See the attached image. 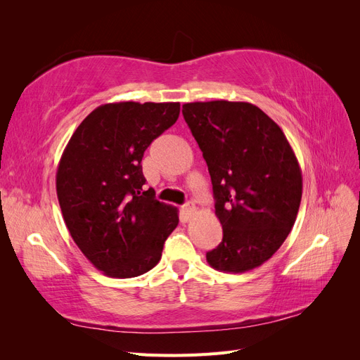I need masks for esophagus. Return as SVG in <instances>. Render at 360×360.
I'll return each mask as SVG.
<instances>
[{
    "instance_id": "34e87169",
    "label": "esophagus",
    "mask_w": 360,
    "mask_h": 360,
    "mask_svg": "<svg viewBox=\"0 0 360 360\" xmlns=\"http://www.w3.org/2000/svg\"><path fill=\"white\" fill-rule=\"evenodd\" d=\"M183 212L186 216H192V214H195V212H197V207H195L193 202H188L183 205Z\"/></svg>"
}]
</instances>
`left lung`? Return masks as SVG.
Returning <instances> with one entry per match:
<instances>
[{"label": "left lung", "mask_w": 360, "mask_h": 360, "mask_svg": "<svg viewBox=\"0 0 360 360\" xmlns=\"http://www.w3.org/2000/svg\"><path fill=\"white\" fill-rule=\"evenodd\" d=\"M181 112L209 167L224 231L207 263L226 274L259 267L284 243L302 200V171L288 139L248 102H192Z\"/></svg>", "instance_id": "obj_1"}]
</instances>
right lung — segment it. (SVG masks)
<instances>
[{
  "instance_id": "1",
  "label": "right lung",
  "mask_w": 360,
  "mask_h": 360,
  "mask_svg": "<svg viewBox=\"0 0 360 360\" xmlns=\"http://www.w3.org/2000/svg\"><path fill=\"white\" fill-rule=\"evenodd\" d=\"M179 102L97 106L75 130L57 169L68 230L90 263L111 278L153 269L179 225V210L144 191V151L177 122Z\"/></svg>"
}]
</instances>
